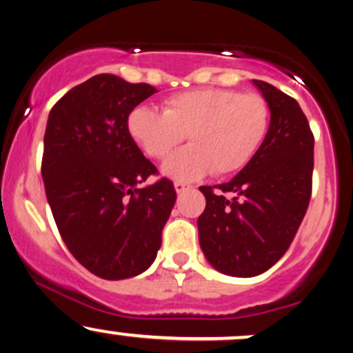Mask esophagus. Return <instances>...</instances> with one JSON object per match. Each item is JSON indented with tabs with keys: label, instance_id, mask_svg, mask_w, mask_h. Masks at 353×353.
Returning a JSON list of instances; mask_svg holds the SVG:
<instances>
[{
	"label": "esophagus",
	"instance_id": "esophagus-1",
	"mask_svg": "<svg viewBox=\"0 0 353 353\" xmlns=\"http://www.w3.org/2000/svg\"><path fill=\"white\" fill-rule=\"evenodd\" d=\"M173 186H175V191H176L178 194H180V193H183V191H186V190L190 188V185H185V183H181V181H175V185H173Z\"/></svg>",
	"mask_w": 353,
	"mask_h": 353
}]
</instances>
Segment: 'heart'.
Segmentation results:
<instances>
[{"instance_id":"b5f03b06","label":"heart","mask_w":353,"mask_h":353,"mask_svg":"<svg viewBox=\"0 0 353 353\" xmlns=\"http://www.w3.org/2000/svg\"><path fill=\"white\" fill-rule=\"evenodd\" d=\"M268 121V104L260 94L201 88L168 98L163 112L139 104L125 128L139 149L157 160L186 136L190 147L170 157L162 173L176 181H194L210 172L224 176L245 167L267 136Z\"/></svg>"}]
</instances>
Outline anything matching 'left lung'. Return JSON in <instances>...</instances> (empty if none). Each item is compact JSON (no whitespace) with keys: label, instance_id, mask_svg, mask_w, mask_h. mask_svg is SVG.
I'll list each match as a JSON object with an SVG mask.
<instances>
[{"label":"left lung","instance_id":"1","mask_svg":"<svg viewBox=\"0 0 353 353\" xmlns=\"http://www.w3.org/2000/svg\"><path fill=\"white\" fill-rule=\"evenodd\" d=\"M252 83L268 104L267 136L232 180L199 188L203 254L217 272L239 278L267 272L288 250L310 204L314 167V137L296 99L267 81Z\"/></svg>","mask_w":353,"mask_h":353}]
</instances>
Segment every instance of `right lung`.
<instances>
[{
    "mask_svg": "<svg viewBox=\"0 0 353 353\" xmlns=\"http://www.w3.org/2000/svg\"><path fill=\"white\" fill-rule=\"evenodd\" d=\"M154 93L101 73L63 94L47 119V201L72 255L104 280L137 276L154 263L176 199L167 178L139 188L157 168L125 128L129 112Z\"/></svg>",
    "mask_w": 353,
    "mask_h": 353,
    "instance_id": "right-lung-1",
    "label": "right lung"
}]
</instances>
